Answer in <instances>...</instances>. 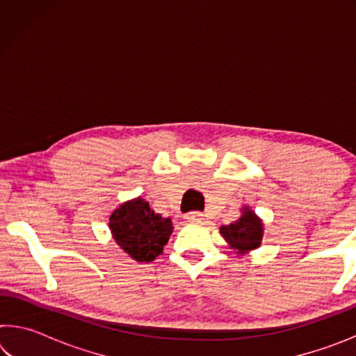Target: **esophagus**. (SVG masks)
Masks as SVG:
<instances>
[{
  "label": "esophagus",
  "instance_id": "obj_1",
  "mask_svg": "<svg viewBox=\"0 0 356 356\" xmlns=\"http://www.w3.org/2000/svg\"><path fill=\"white\" fill-rule=\"evenodd\" d=\"M185 218L188 221H200L204 218V215L201 212H191V213H186Z\"/></svg>",
  "mask_w": 356,
  "mask_h": 356
}]
</instances>
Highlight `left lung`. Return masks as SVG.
<instances>
[{"mask_svg":"<svg viewBox=\"0 0 356 356\" xmlns=\"http://www.w3.org/2000/svg\"><path fill=\"white\" fill-rule=\"evenodd\" d=\"M220 234L227 242L229 248L236 251L238 256H245L261 246L264 222L254 210L245 206L240 209V216L236 221L220 227Z\"/></svg>","mask_w":356,"mask_h":356,"instance_id":"8db88e82","label":"left lung"}]
</instances>
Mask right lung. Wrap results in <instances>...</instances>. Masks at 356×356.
Listing matches in <instances>:
<instances>
[{
	"instance_id": "right-lung-1",
	"label": "right lung",
	"mask_w": 356,
	"mask_h": 356,
	"mask_svg": "<svg viewBox=\"0 0 356 356\" xmlns=\"http://www.w3.org/2000/svg\"><path fill=\"white\" fill-rule=\"evenodd\" d=\"M108 226L114 242L136 262H150L160 256L174 229L171 218H161L143 197L114 209Z\"/></svg>"
}]
</instances>
